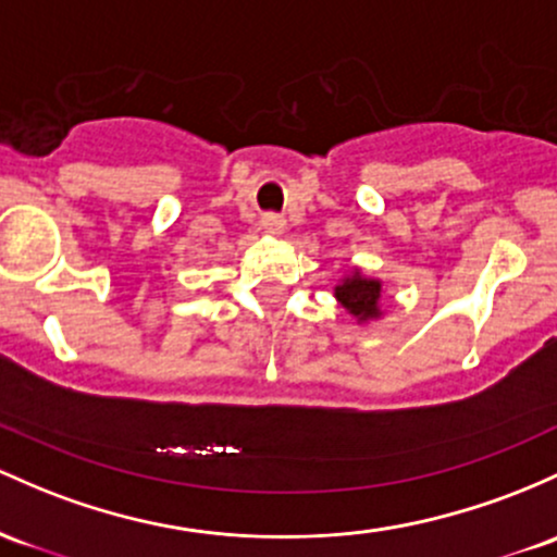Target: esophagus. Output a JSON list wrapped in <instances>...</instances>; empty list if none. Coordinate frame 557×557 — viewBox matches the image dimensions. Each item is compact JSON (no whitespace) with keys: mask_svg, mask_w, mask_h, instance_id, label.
Returning a JSON list of instances; mask_svg holds the SVG:
<instances>
[{"mask_svg":"<svg viewBox=\"0 0 557 557\" xmlns=\"http://www.w3.org/2000/svg\"><path fill=\"white\" fill-rule=\"evenodd\" d=\"M261 224H264V230H269V232H283L285 230V216H283V213L269 211V213H264V216H261Z\"/></svg>","mask_w":557,"mask_h":557,"instance_id":"obj_1","label":"esophagus"}]
</instances>
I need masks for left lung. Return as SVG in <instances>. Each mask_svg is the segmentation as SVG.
Segmentation results:
<instances>
[{
	"instance_id": "left-lung-1",
	"label": "left lung",
	"mask_w": 557,
	"mask_h": 557,
	"mask_svg": "<svg viewBox=\"0 0 557 557\" xmlns=\"http://www.w3.org/2000/svg\"><path fill=\"white\" fill-rule=\"evenodd\" d=\"M335 298H338L359 322L381 317V307H377V301H381V283H377V280L362 277L359 272H354L351 277H346L344 283L335 288Z\"/></svg>"
}]
</instances>
